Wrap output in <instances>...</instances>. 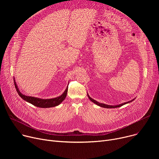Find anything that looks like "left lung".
Instances as JSON below:
<instances>
[{
	"label": "left lung",
	"instance_id": "left-lung-1",
	"mask_svg": "<svg viewBox=\"0 0 159 159\" xmlns=\"http://www.w3.org/2000/svg\"><path fill=\"white\" fill-rule=\"evenodd\" d=\"M88 98H89V100H90V101H91V102H93V103H95V104H97V106H101V107H105V108H116V107H121L122 106H123V105H124V104H128V103H129V102H132L133 101H134V100L135 99V98H134V99L131 100V101H129L126 102H124V103H122V104H118V105L112 106V105H107V104H103V103H100V102H97V101H95V100L93 99L92 98H91V97L89 96V95H88Z\"/></svg>",
	"mask_w": 159,
	"mask_h": 159
}]
</instances>
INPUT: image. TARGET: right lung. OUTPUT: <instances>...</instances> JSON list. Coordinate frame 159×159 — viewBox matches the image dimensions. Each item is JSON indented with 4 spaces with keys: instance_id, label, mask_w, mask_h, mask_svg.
<instances>
[{
    "instance_id": "1",
    "label": "right lung",
    "mask_w": 159,
    "mask_h": 159,
    "mask_svg": "<svg viewBox=\"0 0 159 159\" xmlns=\"http://www.w3.org/2000/svg\"><path fill=\"white\" fill-rule=\"evenodd\" d=\"M13 80H14V84H15V87L16 88V90L17 91L19 96L23 100H24L25 101H26L33 105H34L35 106L43 107V108L52 107H55L58 105H59L65 99L67 95V92H68V86H67L66 90L64 91V92L59 97H57L53 98H49V99H43V98H40L34 97L26 96L22 94L19 89L17 85H16L15 78L13 79Z\"/></svg>"
}]
</instances>
